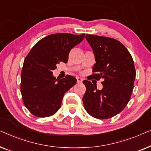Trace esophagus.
Returning <instances> with one entry per match:
<instances>
[{"instance_id":"1","label":"esophagus","mask_w":151,"mask_h":151,"mask_svg":"<svg viewBox=\"0 0 151 151\" xmlns=\"http://www.w3.org/2000/svg\"><path fill=\"white\" fill-rule=\"evenodd\" d=\"M82 81H83V79H82L81 78H79V77L77 78V82H78V83H81Z\"/></svg>"}]
</instances>
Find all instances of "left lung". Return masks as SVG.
<instances>
[{
  "mask_svg": "<svg viewBox=\"0 0 151 151\" xmlns=\"http://www.w3.org/2000/svg\"><path fill=\"white\" fill-rule=\"evenodd\" d=\"M85 38L96 61L90 78L102 79L103 88L98 90L96 85L84 80V107L95 118H111L120 113L131 99L136 75L133 58L123 44L114 38L91 34H86Z\"/></svg>",
  "mask_w": 151,
  "mask_h": 151,
  "instance_id": "left-lung-1",
  "label": "left lung"
}]
</instances>
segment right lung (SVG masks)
<instances>
[{
	"mask_svg": "<svg viewBox=\"0 0 151 151\" xmlns=\"http://www.w3.org/2000/svg\"><path fill=\"white\" fill-rule=\"evenodd\" d=\"M84 38V34H51L39 40L24 58L20 92L26 108L38 117L53 115L60 108L64 95L76 83L68 75L55 79L53 71L60 62L67 63L71 49Z\"/></svg>",
	"mask_w": 151,
	"mask_h": 151,
	"instance_id": "1",
	"label": "right lung"
}]
</instances>
